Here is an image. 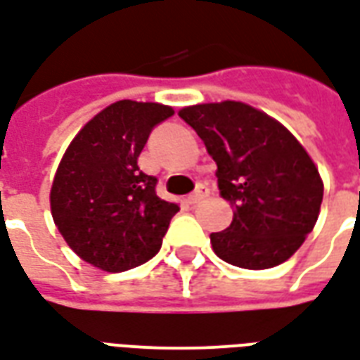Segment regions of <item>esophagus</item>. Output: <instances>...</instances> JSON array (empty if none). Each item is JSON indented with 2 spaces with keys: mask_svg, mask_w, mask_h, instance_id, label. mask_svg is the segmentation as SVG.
I'll use <instances>...</instances> for the list:
<instances>
[{
  "mask_svg": "<svg viewBox=\"0 0 360 360\" xmlns=\"http://www.w3.org/2000/svg\"><path fill=\"white\" fill-rule=\"evenodd\" d=\"M207 194H210V191H207V188L204 187V185H200V187L196 188V191H194L193 194H188V196H187L188 204H196V202H200L202 198H206Z\"/></svg>",
  "mask_w": 360,
  "mask_h": 360,
  "instance_id": "1",
  "label": "esophagus"
}]
</instances>
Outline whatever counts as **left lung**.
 Returning a JSON list of instances; mask_svg holds the SVG:
<instances>
[{
  "label": "left lung",
  "instance_id": "8db88e82",
  "mask_svg": "<svg viewBox=\"0 0 360 360\" xmlns=\"http://www.w3.org/2000/svg\"><path fill=\"white\" fill-rule=\"evenodd\" d=\"M179 116L215 160L221 198L233 207L229 229L210 234L215 255L254 271L290 259L315 227L324 193L302 143L240 101L185 106Z\"/></svg>",
  "mask_w": 360,
  "mask_h": 360
}]
</instances>
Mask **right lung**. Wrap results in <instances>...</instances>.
<instances>
[{
	"instance_id": "1",
	"label": "right lung",
	"mask_w": 360,
	"mask_h": 360,
	"mask_svg": "<svg viewBox=\"0 0 360 360\" xmlns=\"http://www.w3.org/2000/svg\"><path fill=\"white\" fill-rule=\"evenodd\" d=\"M160 103L116 101L72 139L53 177L51 215L66 244L106 273L139 267L158 254L179 206L156 194L137 160L153 127L173 116Z\"/></svg>"
}]
</instances>
